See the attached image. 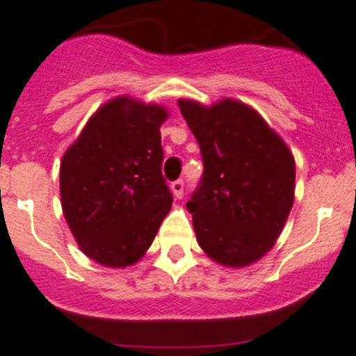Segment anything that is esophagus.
<instances>
[{
  "mask_svg": "<svg viewBox=\"0 0 356 356\" xmlns=\"http://www.w3.org/2000/svg\"><path fill=\"white\" fill-rule=\"evenodd\" d=\"M170 188H172V193H174L175 199H182V193H184V182L175 181L170 184Z\"/></svg>",
  "mask_w": 356,
  "mask_h": 356,
  "instance_id": "obj_1",
  "label": "esophagus"
}]
</instances>
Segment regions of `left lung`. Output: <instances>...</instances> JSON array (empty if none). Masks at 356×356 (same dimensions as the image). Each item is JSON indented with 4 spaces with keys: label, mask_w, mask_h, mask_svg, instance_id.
I'll return each instance as SVG.
<instances>
[{
    "label": "left lung",
    "mask_w": 356,
    "mask_h": 356,
    "mask_svg": "<svg viewBox=\"0 0 356 356\" xmlns=\"http://www.w3.org/2000/svg\"><path fill=\"white\" fill-rule=\"evenodd\" d=\"M179 107L204 159L200 188L186 204L197 242L224 267L256 264L274 247L293 206L292 150L240 100L204 105L181 98Z\"/></svg>",
    "instance_id": "left-lung-1"
}]
</instances>
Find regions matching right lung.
Instances as JSON below:
<instances>
[{
	"instance_id": "right-lung-1",
	"label": "right lung",
	"mask_w": 356,
	"mask_h": 356,
	"mask_svg": "<svg viewBox=\"0 0 356 356\" xmlns=\"http://www.w3.org/2000/svg\"><path fill=\"white\" fill-rule=\"evenodd\" d=\"M165 105L120 95L102 104L60 161V204L89 259L138 264L172 208L161 163Z\"/></svg>"
}]
</instances>
